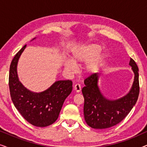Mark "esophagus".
Returning <instances> with one entry per match:
<instances>
[{"instance_id": "esophagus-1", "label": "esophagus", "mask_w": 147, "mask_h": 147, "mask_svg": "<svg viewBox=\"0 0 147 147\" xmlns=\"http://www.w3.org/2000/svg\"><path fill=\"white\" fill-rule=\"evenodd\" d=\"M74 90H75V91L76 92H80L81 91L82 88H81V86H80V84H75V85H74Z\"/></svg>"}]
</instances>
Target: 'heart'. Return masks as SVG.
Listing matches in <instances>:
<instances>
[{"label":"heart","mask_w":147,"mask_h":147,"mask_svg":"<svg viewBox=\"0 0 147 147\" xmlns=\"http://www.w3.org/2000/svg\"><path fill=\"white\" fill-rule=\"evenodd\" d=\"M101 47L97 44H86L76 48L71 53V61H64V67L70 74L76 72V65H84V71L86 75L91 76L96 73L103 63L105 55L100 51Z\"/></svg>","instance_id":"b5f03b06"}]
</instances>
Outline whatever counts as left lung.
I'll use <instances>...</instances> for the list:
<instances>
[{"label":"left lung","instance_id":"8db88e82","mask_svg":"<svg viewBox=\"0 0 147 147\" xmlns=\"http://www.w3.org/2000/svg\"><path fill=\"white\" fill-rule=\"evenodd\" d=\"M129 65L134 74L131 90L125 96L110 100L102 95L98 87L99 73L90 76L84 80L82 88L84 97V114L88 126L96 129L110 128L119 123L128 115L135 105L139 95L138 66L132 58Z\"/></svg>","mask_w":147,"mask_h":147}]
</instances>
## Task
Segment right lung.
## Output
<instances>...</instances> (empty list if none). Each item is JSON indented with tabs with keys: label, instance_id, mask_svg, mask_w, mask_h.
<instances>
[{
	"label": "right lung",
	"instance_id": "obj_1",
	"mask_svg": "<svg viewBox=\"0 0 147 147\" xmlns=\"http://www.w3.org/2000/svg\"><path fill=\"white\" fill-rule=\"evenodd\" d=\"M26 45L16 54L10 65V94L15 108L27 122L35 126L45 127L57 120L64 101L72 91V82L57 81L40 93L31 92L24 87L18 78L17 66Z\"/></svg>",
	"mask_w": 147,
	"mask_h": 147
}]
</instances>
